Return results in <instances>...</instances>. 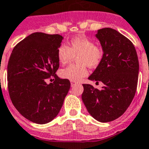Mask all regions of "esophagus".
Masks as SVG:
<instances>
[{"instance_id":"esophagus-1","label":"esophagus","mask_w":149,"mask_h":149,"mask_svg":"<svg viewBox=\"0 0 149 149\" xmlns=\"http://www.w3.org/2000/svg\"><path fill=\"white\" fill-rule=\"evenodd\" d=\"M76 84V82H74V81H72L71 82V86L72 87H73V86H74Z\"/></svg>"}]
</instances>
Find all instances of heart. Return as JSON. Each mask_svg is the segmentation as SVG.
<instances>
[{
	"instance_id": "1",
	"label": "heart",
	"mask_w": 149,
	"mask_h": 149,
	"mask_svg": "<svg viewBox=\"0 0 149 149\" xmlns=\"http://www.w3.org/2000/svg\"><path fill=\"white\" fill-rule=\"evenodd\" d=\"M103 55L101 48L95 45L91 39L85 36L72 38L70 41V47L62 44L58 49V58L61 65H66L76 57L77 63L61 70L60 77L71 81H80L88 75L87 65L91 68L97 66Z\"/></svg>"
}]
</instances>
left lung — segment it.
Here are the masks:
<instances>
[{
  "label": "left lung",
  "mask_w": 149,
  "mask_h": 149,
  "mask_svg": "<svg viewBox=\"0 0 149 149\" xmlns=\"http://www.w3.org/2000/svg\"><path fill=\"white\" fill-rule=\"evenodd\" d=\"M104 55L88 77L104 85L100 90L83 84L81 98L91 116L101 123L113 121L125 113L136 94L139 60L132 42L111 28L98 29L95 35Z\"/></svg>",
  "instance_id": "left-lung-1"
}]
</instances>
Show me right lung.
Instances as JSON below:
<instances>
[{
    "mask_svg": "<svg viewBox=\"0 0 149 149\" xmlns=\"http://www.w3.org/2000/svg\"><path fill=\"white\" fill-rule=\"evenodd\" d=\"M62 39L58 34L32 33L16 45L10 56V97L19 113L35 123H48L56 117L71 87L68 80L55 74ZM50 77L54 82L48 85L45 81Z\"/></svg>",
    "mask_w": 149,
    "mask_h": 149,
    "instance_id": "1",
    "label": "right lung"
}]
</instances>
